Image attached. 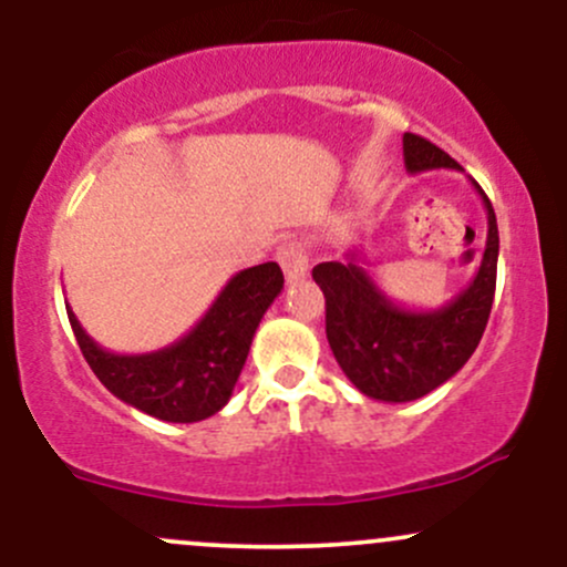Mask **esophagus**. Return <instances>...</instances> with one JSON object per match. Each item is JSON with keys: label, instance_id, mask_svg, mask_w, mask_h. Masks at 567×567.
<instances>
[{"label": "esophagus", "instance_id": "esophagus-1", "mask_svg": "<svg viewBox=\"0 0 567 567\" xmlns=\"http://www.w3.org/2000/svg\"><path fill=\"white\" fill-rule=\"evenodd\" d=\"M277 258H279V266H282L285 277H288L290 282L306 277V271H309V252H306V245L298 243V239H292V243H285L279 247Z\"/></svg>", "mask_w": 567, "mask_h": 567}]
</instances>
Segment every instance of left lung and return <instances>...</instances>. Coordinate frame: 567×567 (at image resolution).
Returning a JSON list of instances; mask_svg holds the SVG:
<instances>
[{"mask_svg": "<svg viewBox=\"0 0 567 567\" xmlns=\"http://www.w3.org/2000/svg\"><path fill=\"white\" fill-rule=\"evenodd\" d=\"M402 157L410 175L461 171L451 154L413 133L402 135ZM472 186L485 205V250L472 282L440 309L394 303L357 264V250H349L343 261L317 264L311 271L324 292V333L336 362L365 396L381 402L419 400L453 379L477 349L496 292L498 224L477 181Z\"/></svg>", "mask_w": 567, "mask_h": 567, "instance_id": "8db88e82", "label": "left lung"}]
</instances>
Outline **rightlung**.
Segmentation results:
<instances>
[{
    "label": "right lung",
    "mask_w": 567,
    "mask_h": 567,
    "mask_svg": "<svg viewBox=\"0 0 567 567\" xmlns=\"http://www.w3.org/2000/svg\"><path fill=\"white\" fill-rule=\"evenodd\" d=\"M282 285V269L275 261L239 271L186 336L146 354L103 349L71 306L66 311L84 360L109 392L159 421L194 424L216 415L231 400L252 336Z\"/></svg>",
    "instance_id": "right-lung-1"
}]
</instances>
